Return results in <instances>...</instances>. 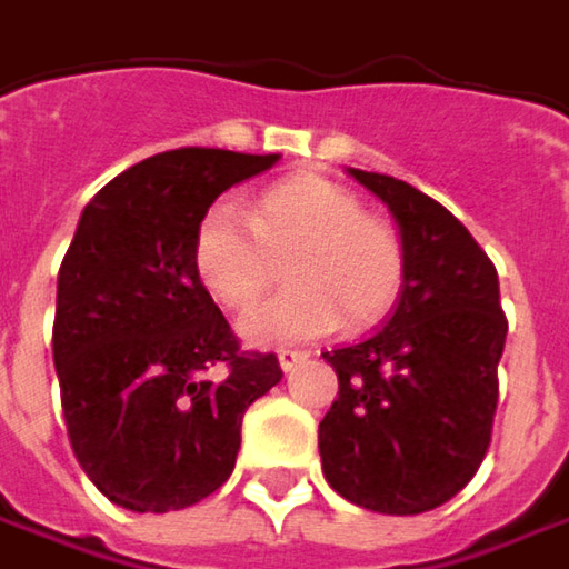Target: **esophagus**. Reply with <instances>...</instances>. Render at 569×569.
I'll use <instances>...</instances> for the list:
<instances>
[{"label":"esophagus","mask_w":569,"mask_h":569,"mask_svg":"<svg viewBox=\"0 0 569 569\" xmlns=\"http://www.w3.org/2000/svg\"><path fill=\"white\" fill-rule=\"evenodd\" d=\"M309 359V353H302V350H280V369L283 372H292L296 366H302Z\"/></svg>","instance_id":"1"}]
</instances>
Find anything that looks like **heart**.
I'll use <instances>...</instances> for the list:
<instances>
[{
  "instance_id": "heart-1",
  "label": "heart",
  "mask_w": 569,
  "mask_h": 569,
  "mask_svg": "<svg viewBox=\"0 0 569 569\" xmlns=\"http://www.w3.org/2000/svg\"><path fill=\"white\" fill-rule=\"evenodd\" d=\"M193 273L226 309H244L273 283L286 260L289 289L248 309L238 333L251 347H286L382 318L405 283L398 229L362 212L353 190L321 174H296L267 187L248 207H212L193 232Z\"/></svg>"
}]
</instances>
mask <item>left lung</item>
I'll return each instance as SVG.
<instances>
[{
	"instance_id": "left-lung-1",
	"label": "left lung",
	"mask_w": 569,
	"mask_h": 569,
	"mask_svg": "<svg viewBox=\"0 0 569 569\" xmlns=\"http://www.w3.org/2000/svg\"><path fill=\"white\" fill-rule=\"evenodd\" d=\"M398 222L401 299L379 331L321 353L337 398L318 427L321 471L372 512L417 516L481 468L507 343L497 267L452 212L398 178L347 168Z\"/></svg>"
}]
</instances>
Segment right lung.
<instances>
[{"label":"right lung","instance_id":"right-lung-1","mask_svg":"<svg viewBox=\"0 0 569 569\" xmlns=\"http://www.w3.org/2000/svg\"><path fill=\"white\" fill-rule=\"evenodd\" d=\"M277 161L171 149L82 210L57 277L53 362L72 452L117 507L168 512L219 490L244 410L283 379L273 353L238 350L190 260L216 197Z\"/></svg>","mask_w":569,"mask_h":569}]
</instances>
